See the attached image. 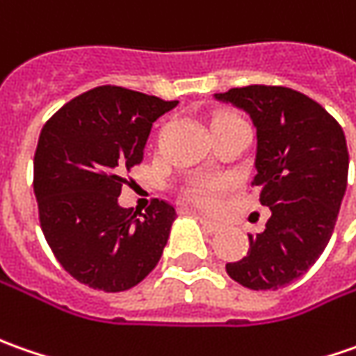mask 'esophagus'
<instances>
[{"label": "esophagus", "mask_w": 356, "mask_h": 356, "mask_svg": "<svg viewBox=\"0 0 356 356\" xmlns=\"http://www.w3.org/2000/svg\"><path fill=\"white\" fill-rule=\"evenodd\" d=\"M197 218H199V222H201L202 228H204L207 232H218V230H220V225L215 222V220H211V218H207V216L202 215H199Z\"/></svg>", "instance_id": "34e87169"}]
</instances>
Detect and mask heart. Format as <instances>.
<instances>
[{"label": "heart", "instance_id": "b5f03b06", "mask_svg": "<svg viewBox=\"0 0 356 356\" xmlns=\"http://www.w3.org/2000/svg\"><path fill=\"white\" fill-rule=\"evenodd\" d=\"M218 118H230V116H218ZM216 118V120H218ZM227 187V183L225 181H220V179H201V181H197L195 185H193V189H191V197L195 199V201L202 204V207H213L216 201V197H218V193Z\"/></svg>", "mask_w": 356, "mask_h": 356}]
</instances>
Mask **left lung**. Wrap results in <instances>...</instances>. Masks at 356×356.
<instances>
[{
  "instance_id": "8db88e82",
  "label": "left lung",
  "mask_w": 356,
  "mask_h": 356,
  "mask_svg": "<svg viewBox=\"0 0 356 356\" xmlns=\"http://www.w3.org/2000/svg\"><path fill=\"white\" fill-rule=\"evenodd\" d=\"M250 116L256 128L260 202L272 216L248 236V254L227 264L228 276L250 289H277L303 276L323 254L347 191L349 152L343 128L309 96L252 84L215 94Z\"/></svg>"
}]
</instances>
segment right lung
I'll list each match as a JSON object with an SVG mask.
<instances>
[{
	"label": "right lung",
	"mask_w": 356,
	"mask_h": 356,
	"mask_svg": "<svg viewBox=\"0 0 356 356\" xmlns=\"http://www.w3.org/2000/svg\"><path fill=\"white\" fill-rule=\"evenodd\" d=\"M179 102L98 86L63 106L41 129L33 189L56 260L102 291L138 286L165 248L175 209L155 199L145 215L120 207L126 171L143 161L154 122Z\"/></svg>",
	"instance_id": "obj_1"
}]
</instances>
